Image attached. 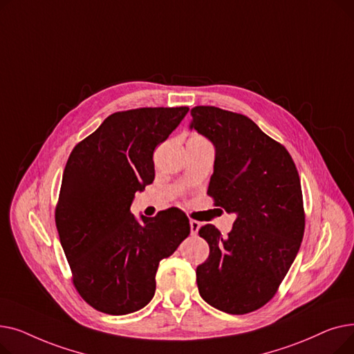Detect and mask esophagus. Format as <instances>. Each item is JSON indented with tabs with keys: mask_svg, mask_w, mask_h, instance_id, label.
<instances>
[{
	"mask_svg": "<svg viewBox=\"0 0 354 354\" xmlns=\"http://www.w3.org/2000/svg\"><path fill=\"white\" fill-rule=\"evenodd\" d=\"M189 227H191V234L196 235L199 228H201V224H199L198 221H195V219H189Z\"/></svg>",
	"mask_w": 354,
	"mask_h": 354,
	"instance_id": "34e87169",
	"label": "esophagus"
}]
</instances>
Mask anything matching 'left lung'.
I'll return each mask as SVG.
<instances>
[{
	"instance_id": "8db88e82",
	"label": "left lung",
	"mask_w": 354,
	"mask_h": 354,
	"mask_svg": "<svg viewBox=\"0 0 354 354\" xmlns=\"http://www.w3.org/2000/svg\"><path fill=\"white\" fill-rule=\"evenodd\" d=\"M195 129L215 147L208 195L235 215L228 236L199 230L209 257L196 268L199 294L228 314L268 303L284 280L304 235L301 183L287 149L251 119L214 106L191 110Z\"/></svg>"
}]
</instances>
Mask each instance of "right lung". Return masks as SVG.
Segmentation results:
<instances>
[{
  "mask_svg": "<svg viewBox=\"0 0 354 354\" xmlns=\"http://www.w3.org/2000/svg\"><path fill=\"white\" fill-rule=\"evenodd\" d=\"M188 107H143L110 115L73 149L66 163L55 225L84 301L123 315L153 299L160 259L191 232L189 219L169 208L136 218V192L155 179L153 151Z\"/></svg>",
  "mask_w": 354,
  "mask_h": 354,
  "instance_id": "right-lung-1",
  "label": "right lung"
}]
</instances>
